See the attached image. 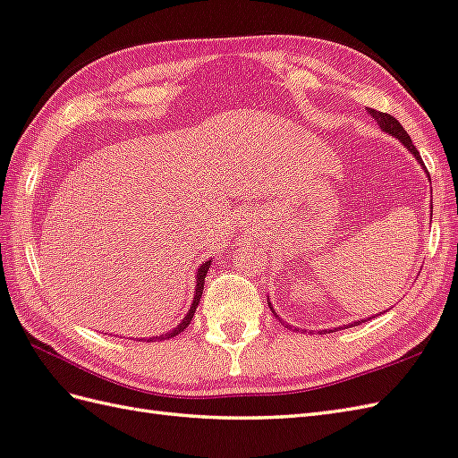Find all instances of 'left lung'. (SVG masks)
<instances>
[{
  "mask_svg": "<svg viewBox=\"0 0 458 458\" xmlns=\"http://www.w3.org/2000/svg\"><path fill=\"white\" fill-rule=\"evenodd\" d=\"M373 117H375V122H377V125L381 127V131H385V133H389V135H393V137H396L398 140H401V143L410 150V155H412L418 162H420V166L426 170V166H424V162H421V157H420V152H418V148L412 145V139H410V135L404 131V127L398 123V120H394L393 115H389V114H385V112H377V110H368ZM428 172V170H426ZM428 178H429V174H428ZM431 182V180H429ZM268 308L273 310V313L276 315V311H275V308H273V303L268 301ZM278 318V315H276ZM280 319V318H278ZM371 318H368V321H369ZM366 321V319H363ZM363 321H354V323H350L348 327H356V325H360V323H363ZM288 327V325H286ZM343 329V327H341ZM344 329H346V325H344ZM333 331V329H331ZM336 331V329H335ZM323 333V331H321Z\"/></svg>",
  "mask_w": 458,
  "mask_h": 458,
  "instance_id": "8db88e82",
  "label": "left lung"
}]
</instances>
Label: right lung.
I'll list each match as a JSON object with an SVG mask.
<instances>
[{"label":"right lung","mask_w":458,"mask_h":458,"mask_svg":"<svg viewBox=\"0 0 458 458\" xmlns=\"http://www.w3.org/2000/svg\"><path fill=\"white\" fill-rule=\"evenodd\" d=\"M213 265V259H208V261H205L201 267L197 268V275H195V294H193V301H191V308H190V311L185 313V318L182 319V323L175 327V329H172V331H168V333H164V335H160V336H152V338H148V341H168V338H172V336H175V335H180L187 325L191 323V319H193V313H195V310H197V306H199V300H201V296H203V288H205V276H207V271H208V267Z\"/></svg>","instance_id":"right-lung-1"}]
</instances>
